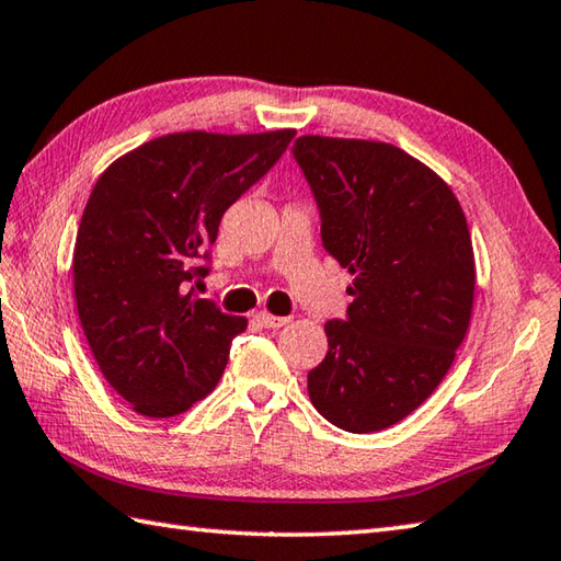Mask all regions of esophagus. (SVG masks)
I'll list each match as a JSON object with an SVG mask.
<instances>
[{"mask_svg": "<svg viewBox=\"0 0 561 561\" xmlns=\"http://www.w3.org/2000/svg\"><path fill=\"white\" fill-rule=\"evenodd\" d=\"M255 323L260 325V328H282V325H287L289 323V318H284V316H272L270 311H257L255 313Z\"/></svg>", "mask_w": 561, "mask_h": 561, "instance_id": "esophagus-1", "label": "esophagus"}]
</instances>
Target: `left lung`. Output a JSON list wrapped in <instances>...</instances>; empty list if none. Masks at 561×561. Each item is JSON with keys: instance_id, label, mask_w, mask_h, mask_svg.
Segmentation results:
<instances>
[{"instance_id": "8db88e82", "label": "left lung", "mask_w": 561, "mask_h": 561, "mask_svg": "<svg viewBox=\"0 0 561 561\" xmlns=\"http://www.w3.org/2000/svg\"><path fill=\"white\" fill-rule=\"evenodd\" d=\"M294 158L321 208L328 255L353 274L347 321H328L309 397L347 433L403 421L453 367L474 306V248L449 184L381 140L301 136Z\"/></svg>"}]
</instances>
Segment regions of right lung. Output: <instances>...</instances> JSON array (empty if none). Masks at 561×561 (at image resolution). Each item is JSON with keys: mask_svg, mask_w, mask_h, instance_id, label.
<instances>
[{"mask_svg": "<svg viewBox=\"0 0 561 561\" xmlns=\"http://www.w3.org/2000/svg\"><path fill=\"white\" fill-rule=\"evenodd\" d=\"M294 128L184 130L142 142L96 180L75 240L77 316L104 379L130 409L172 419L221 379L248 318L196 299L226 208L287 150Z\"/></svg>", "mask_w": 561, "mask_h": 561, "instance_id": "add662e5", "label": "right lung"}]
</instances>
